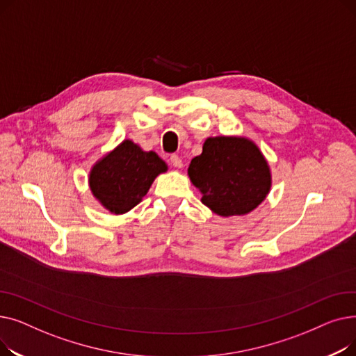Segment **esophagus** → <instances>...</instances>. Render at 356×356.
I'll use <instances>...</instances> for the list:
<instances>
[{
    "label": "esophagus",
    "instance_id": "obj_1",
    "mask_svg": "<svg viewBox=\"0 0 356 356\" xmlns=\"http://www.w3.org/2000/svg\"><path fill=\"white\" fill-rule=\"evenodd\" d=\"M170 163H172L176 168H181V167H183V161H181V159H180L179 156H176V154L170 156Z\"/></svg>",
    "mask_w": 356,
    "mask_h": 356
}]
</instances>
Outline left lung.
I'll return each instance as SVG.
<instances>
[{"label": "left lung", "mask_w": 356, "mask_h": 356, "mask_svg": "<svg viewBox=\"0 0 356 356\" xmlns=\"http://www.w3.org/2000/svg\"><path fill=\"white\" fill-rule=\"evenodd\" d=\"M202 203L219 216L247 215L271 188V173L259 148L244 137H211L188 168Z\"/></svg>", "instance_id": "8db88e82"}]
</instances>
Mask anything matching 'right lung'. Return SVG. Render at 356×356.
<instances>
[{
  "label": "right lung",
  "instance_id": "obj_1",
  "mask_svg": "<svg viewBox=\"0 0 356 356\" xmlns=\"http://www.w3.org/2000/svg\"><path fill=\"white\" fill-rule=\"evenodd\" d=\"M164 172L167 164L154 152H143L140 145L124 140L92 167L89 188L105 209L121 215L137 207Z\"/></svg>",
  "mask_w": 356,
  "mask_h": 356
}]
</instances>
